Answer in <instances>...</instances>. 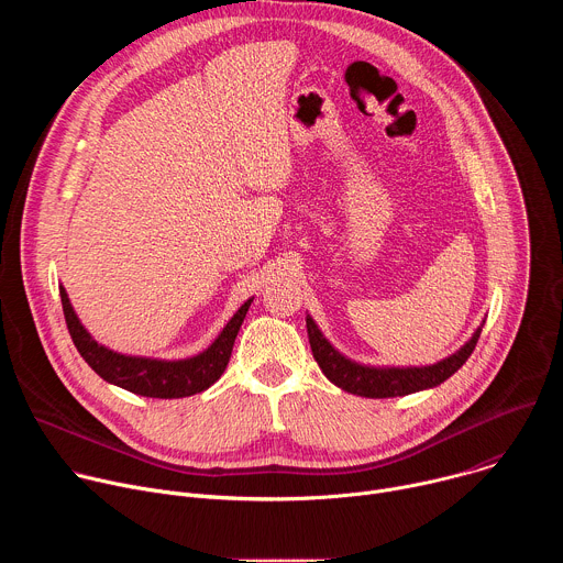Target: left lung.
<instances>
[{"mask_svg":"<svg viewBox=\"0 0 563 563\" xmlns=\"http://www.w3.org/2000/svg\"><path fill=\"white\" fill-rule=\"evenodd\" d=\"M307 336L311 345V354L323 369V374L341 389L365 396V398H391V396H406L423 389H432L448 380L472 354L478 336H481V323L470 341L461 345L454 354L432 363V365H367L358 363L343 352H339L325 334L318 330L316 320L307 313Z\"/></svg>","mask_w":563,"mask_h":563,"instance_id":"8db88e82","label":"left lung"}]
</instances>
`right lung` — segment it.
<instances>
[{
	"label": "right lung",
	"instance_id": "right-lung-1",
	"mask_svg": "<svg viewBox=\"0 0 563 563\" xmlns=\"http://www.w3.org/2000/svg\"><path fill=\"white\" fill-rule=\"evenodd\" d=\"M59 296L70 339L91 369L107 383L148 398H185L211 387L222 376L231 358L238 330L243 325L250 305L254 302V298H247L240 305L238 311L229 318V323L213 339V343L202 352L187 358H153L122 354L98 343L82 325V320L77 318L62 285Z\"/></svg>",
	"mask_w": 563,
	"mask_h": 563
}]
</instances>
